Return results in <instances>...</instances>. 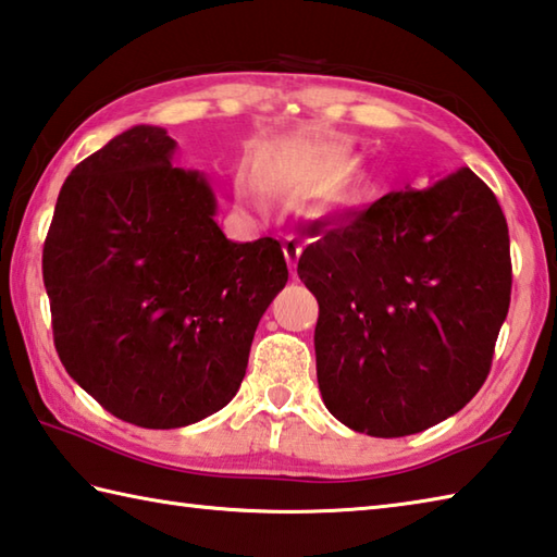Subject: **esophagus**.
Masks as SVG:
<instances>
[{
	"label": "esophagus",
	"instance_id": "esophagus-1",
	"mask_svg": "<svg viewBox=\"0 0 557 557\" xmlns=\"http://www.w3.org/2000/svg\"><path fill=\"white\" fill-rule=\"evenodd\" d=\"M282 250H285V258H287L289 270H295L297 268V260H299V252H301V240L297 236H287L285 244H282Z\"/></svg>",
	"mask_w": 557,
	"mask_h": 557
}]
</instances>
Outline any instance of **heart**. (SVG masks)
I'll return each mask as SVG.
<instances>
[{
  "instance_id": "1",
  "label": "heart",
  "mask_w": 557,
  "mask_h": 557,
  "mask_svg": "<svg viewBox=\"0 0 557 557\" xmlns=\"http://www.w3.org/2000/svg\"><path fill=\"white\" fill-rule=\"evenodd\" d=\"M236 197L248 211H256V214H265L268 211V197L246 177L236 180Z\"/></svg>"
}]
</instances>
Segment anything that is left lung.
Listing matches in <instances>:
<instances>
[{
	"mask_svg": "<svg viewBox=\"0 0 557 557\" xmlns=\"http://www.w3.org/2000/svg\"><path fill=\"white\" fill-rule=\"evenodd\" d=\"M311 236L297 275L319 301L326 409L375 438L460 411L490 375L511 299L509 228L494 191L460 168L313 221Z\"/></svg>",
	"mask_w": 557,
	"mask_h": 557,
	"instance_id": "left-lung-1",
	"label": "left lung"
}]
</instances>
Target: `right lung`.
<instances>
[{"instance_id":"1","label":"right lung","mask_w":557,"mask_h":557,"mask_svg":"<svg viewBox=\"0 0 557 557\" xmlns=\"http://www.w3.org/2000/svg\"><path fill=\"white\" fill-rule=\"evenodd\" d=\"M173 153L160 126L111 138L67 175L44 246L60 362L144 429L189 426L236 397L289 277L275 238L224 236L207 177Z\"/></svg>"}]
</instances>
